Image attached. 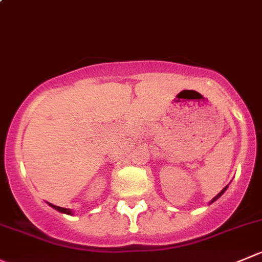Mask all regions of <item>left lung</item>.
<instances>
[{
    "mask_svg": "<svg viewBox=\"0 0 262 262\" xmlns=\"http://www.w3.org/2000/svg\"><path fill=\"white\" fill-rule=\"evenodd\" d=\"M226 189H228V186H225V188H224V189H223V190H221V191H220V193H219V194H217V195H216V196H215V198H213V199H212V201H211V203H212V202H215V201H216V199H219V198H220V196H221V195H223V194H224V191H225V190H226Z\"/></svg>",
    "mask_w": 262,
    "mask_h": 262,
    "instance_id": "left-lung-1",
    "label": "left lung"
}]
</instances>
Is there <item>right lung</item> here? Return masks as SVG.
<instances>
[{"instance_id": "add662e5", "label": "right lung", "mask_w": 262, "mask_h": 262, "mask_svg": "<svg viewBox=\"0 0 262 262\" xmlns=\"http://www.w3.org/2000/svg\"><path fill=\"white\" fill-rule=\"evenodd\" d=\"M49 204H50V206H51V207H54L55 210L60 211V212H63V213H67V215H72V211H71V210H68V208L59 207V206H55V204H51V203H49Z\"/></svg>"}]
</instances>
